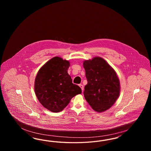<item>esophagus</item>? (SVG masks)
<instances>
[{"label": "esophagus", "instance_id": "34e87169", "mask_svg": "<svg viewBox=\"0 0 151 151\" xmlns=\"http://www.w3.org/2000/svg\"><path fill=\"white\" fill-rule=\"evenodd\" d=\"M79 86L80 87V88L81 89L82 92H83V91L84 90V86H83V85H82V84H80V85H79Z\"/></svg>", "mask_w": 151, "mask_h": 151}]
</instances>
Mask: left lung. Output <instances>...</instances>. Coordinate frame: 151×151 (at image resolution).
<instances>
[{"label": "left lung", "mask_w": 151, "mask_h": 151, "mask_svg": "<svg viewBox=\"0 0 151 151\" xmlns=\"http://www.w3.org/2000/svg\"><path fill=\"white\" fill-rule=\"evenodd\" d=\"M88 83L84 96L95 111L103 112L115 103L120 92L119 80L113 68L102 58L84 62Z\"/></svg>", "instance_id": "1"}]
</instances>
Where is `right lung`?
I'll return each instance as SVG.
<instances>
[{
	"label": "right lung",
	"mask_w": 151,
	"mask_h": 151,
	"mask_svg": "<svg viewBox=\"0 0 151 151\" xmlns=\"http://www.w3.org/2000/svg\"><path fill=\"white\" fill-rule=\"evenodd\" d=\"M70 63L61 58L51 59L40 68L35 83L36 96L43 106L52 112L62 111L72 97L81 93L67 73Z\"/></svg>",
	"instance_id": "add662e5"
}]
</instances>
